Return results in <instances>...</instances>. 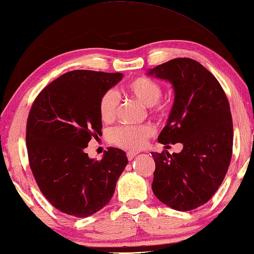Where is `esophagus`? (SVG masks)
<instances>
[{
	"label": "esophagus",
	"mask_w": 254,
	"mask_h": 254,
	"mask_svg": "<svg viewBox=\"0 0 254 254\" xmlns=\"http://www.w3.org/2000/svg\"><path fill=\"white\" fill-rule=\"evenodd\" d=\"M137 154H139V153H137L136 151H130V152H127V156L128 160H133Z\"/></svg>",
	"instance_id": "esophagus-1"
}]
</instances>
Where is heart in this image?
I'll list each match as a JSON object with an SVG mask.
<instances>
[{"instance_id":"heart-1","label":"heart","mask_w":254,"mask_h":254,"mask_svg":"<svg viewBox=\"0 0 254 254\" xmlns=\"http://www.w3.org/2000/svg\"><path fill=\"white\" fill-rule=\"evenodd\" d=\"M126 91L133 98L140 101L145 107H152L159 117H165L169 112L167 104L159 103L162 96V87L158 82L149 77H136L126 85ZM119 96L114 90H108L102 94L99 102L100 117L105 122H110L117 117L119 110ZM154 128L149 124L139 127L119 126L109 131V140L113 144L124 149H141L145 145L147 137L153 135Z\"/></svg>"}]
</instances>
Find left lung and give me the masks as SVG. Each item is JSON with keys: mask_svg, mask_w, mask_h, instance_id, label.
<instances>
[{"mask_svg": "<svg viewBox=\"0 0 254 254\" xmlns=\"http://www.w3.org/2000/svg\"><path fill=\"white\" fill-rule=\"evenodd\" d=\"M147 74L169 81L174 91L159 142L183 145L180 153L152 152V191L174 210L196 209L218 190L231 161L233 124L227 95L214 75L192 59H173Z\"/></svg>", "mask_w": 254, "mask_h": 254, "instance_id": "obj_1", "label": "left lung"}]
</instances>
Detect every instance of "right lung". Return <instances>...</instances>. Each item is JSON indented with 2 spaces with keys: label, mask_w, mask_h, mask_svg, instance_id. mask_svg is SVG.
I'll use <instances>...</instances> for the list:
<instances>
[{
  "label": "right lung",
  "mask_w": 254,
  "mask_h": 254,
  "mask_svg": "<svg viewBox=\"0 0 254 254\" xmlns=\"http://www.w3.org/2000/svg\"><path fill=\"white\" fill-rule=\"evenodd\" d=\"M122 73L67 72L40 92L26 124L30 167L41 192L63 213L86 218L107 205L127 164L126 152L109 147L101 161L84 149L101 134L99 102Z\"/></svg>",
  "instance_id": "1"
}]
</instances>
